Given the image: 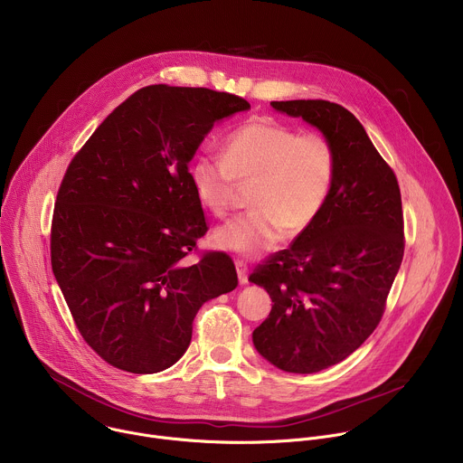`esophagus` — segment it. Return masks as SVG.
I'll list each match as a JSON object with an SVG mask.
<instances>
[{
	"instance_id": "obj_1",
	"label": "esophagus",
	"mask_w": 463,
	"mask_h": 463,
	"mask_svg": "<svg viewBox=\"0 0 463 463\" xmlns=\"http://www.w3.org/2000/svg\"><path fill=\"white\" fill-rule=\"evenodd\" d=\"M235 268H237L239 282H241V284H246V282H248V266H246V262L237 260V262H235Z\"/></svg>"
}]
</instances>
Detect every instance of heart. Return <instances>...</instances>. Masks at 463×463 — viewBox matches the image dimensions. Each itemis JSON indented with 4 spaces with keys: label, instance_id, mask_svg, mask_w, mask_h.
<instances>
[{
    "label": "heart",
    "instance_id": "1",
    "mask_svg": "<svg viewBox=\"0 0 463 463\" xmlns=\"http://www.w3.org/2000/svg\"><path fill=\"white\" fill-rule=\"evenodd\" d=\"M222 158L195 157L190 181L201 204L217 217L235 206L237 181L253 183V210L213 233L217 248L237 253H257L307 230L338 172L336 150L324 134H298L273 119H255L228 134Z\"/></svg>",
    "mask_w": 463,
    "mask_h": 463
}]
</instances>
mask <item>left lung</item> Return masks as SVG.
Instances as JSON below:
<instances>
[{
  "label": "left lung",
  "instance_id": "1",
  "mask_svg": "<svg viewBox=\"0 0 463 463\" xmlns=\"http://www.w3.org/2000/svg\"><path fill=\"white\" fill-rule=\"evenodd\" d=\"M271 107L317 127L336 150L338 172L317 221L250 275L273 302L253 344L282 371L317 373L347 358L382 320L405 246L400 186L344 107L322 99Z\"/></svg>",
  "mask_w": 463,
  "mask_h": 463
}]
</instances>
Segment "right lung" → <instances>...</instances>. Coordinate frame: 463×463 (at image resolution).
Masks as SVG:
<instances>
[{
  "label": "right lung",
  "instance_id": "add662e5",
  "mask_svg": "<svg viewBox=\"0 0 463 463\" xmlns=\"http://www.w3.org/2000/svg\"><path fill=\"white\" fill-rule=\"evenodd\" d=\"M248 109L228 92L150 85L71 161L51 262L78 331L107 364L137 374L174 365L201 306L237 288L224 251L184 260L208 232L188 165L215 121Z\"/></svg>",
  "mask_w": 463,
  "mask_h": 463
}]
</instances>
